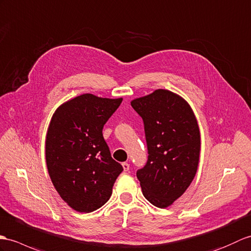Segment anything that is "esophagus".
I'll use <instances>...</instances> for the list:
<instances>
[{
    "instance_id": "34e87169",
    "label": "esophagus",
    "mask_w": 251,
    "mask_h": 251,
    "mask_svg": "<svg viewBox=\"0 0 251 251\" xmlns=\"http://www.w3.org/2000/svg\"><path fill=\"white\" fill-rule=\"evenodd\" d=\"M122 166H123V169H124L125 172H127L128 170H129V165H128L127 162H123V164H122Z\"/></svg>"
}]
</instances>
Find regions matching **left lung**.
Returning a JSON list of instances; mask_svg holds the SVG:
<instances>
[{"label":"left lung","mask_w":251,"mask_h":251,"mask_svg":"<svg viewBox=\"0 0 251 251\" xmlns=\"http://www.w3.org/2000/svg\"><path fill=\"white\" fill-rule=\"evenodd\" d=\"M131 107L143 120L149 154L137 177L145 199L167 207L184 194L197 173L201 143L196 116L182 97L167 90L137 98Z\"/></svg>","instance_id":"8db88e82"}]
</instances>
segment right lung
<instances>
[{
    "mask_svg": "<svg viewBox=\"0 0 251 251\" xmlns=\"http://www.w3.org/2000/svg\"><path fill=\"white\" fill-rule=\"evenodd\" d=\"M122 100L83 94L63 103L52 116L46 138L47 168L56 191L75 211L101 207L123 171L102 136L103 125Z\"/></svg>",
    "mask_w": 251,
    "mask_h": 251,
    "instance_id": "right-lung-1",
    "label": "right lung"
}]
</instances>
